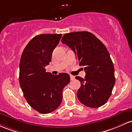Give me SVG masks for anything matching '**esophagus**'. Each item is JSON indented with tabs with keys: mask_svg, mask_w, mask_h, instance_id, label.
Returning a JSON list of instances; mask_svg holds the SVG:
<instances>
[{
	"mask_svg": "<svg viewBox=\"0 0 132 132\" xmlns=\"http://www.w3.org/2000/svg\"><path fill=\"white\" fill-rule=\"evenodd\" d=\"M75 77L74 76H73V75H70L71 80H74V79H75Z\"/></svg>",
	"mask_w": 132,
	"mask_h": 132,
	"instance_id": "esophagus-1",
	"label": "esophagus"
}]
</instances>
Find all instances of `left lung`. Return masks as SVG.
Masks as SVG:
<instances>
[{"label": "left lung", "mask_w": 132, "mask_h": 132, "mask_svg": "<svg viewBox=\"0 0 132 132\" xmlns=\"http://www.w3.org/2000/svg\"><path fill=\"white\" fill-rule=\"evenodd\" d=\"M62 43L73 51L79 66H84L85 79L76 76L81 82L78 100L85 106L98 108L105 104L115 83V69L106 47L88 31L65 34Z\"/></svg>", "instance_id": "1"}]
</instances>
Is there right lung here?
<instances>
[{
  "label": "right lung",
  "instance_id": "1",
  "mask_svg": "<svg viewBox=\"0 0 132 132\" xmlns=\"http://www.w3.org/2000/svg\"><path fill=\"white\" fill-rule=\"evenodd\" d=\"M61 34H43L33 37L24 48L19 64V83L26 101L40 113L53 112L61 103L63 88L70 76L46 72L53 50Z\"/></svg>",
  "mask_w": 132,
  "mask_h": 132
}]
</instances>
